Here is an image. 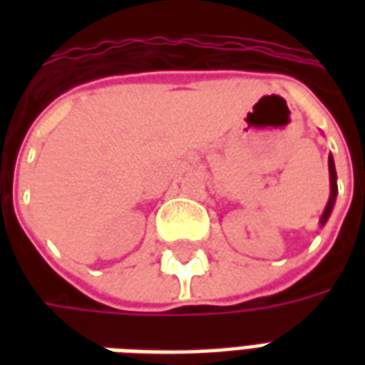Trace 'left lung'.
<instances>
[{
	"mask_svg": "<svg viewBox=\"0 0 365 365\" xmlns=\"http://www.w3.org/2000/svg\"><path fill=\"white\" fill-rule=\"evenodd\" d=\"M329 174H330V197L327 201V207H324V211L321 215V227L327 225L329 221L330 213H332V209H334V203H336V195H338V185H336V168H334V158H332V154L329 156Z\"/></svg>",
	"mask_w": 365,
	"mask_h": 365,
	"instance_id": "8db88e82",
	"label": "left lung"
}]
</instances>
